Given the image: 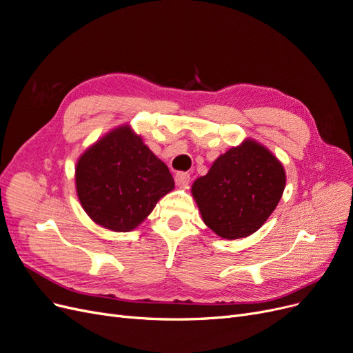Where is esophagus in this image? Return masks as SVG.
<instances>
[{"label": "esophagus", "instance_id": "34e87169", "mask_svg": "<svg viewBox=\"0 0 353 353\" xmlns=\"http://www.w3.org/2000/svg\"><path fill=\"white\" fill-rule=\"evenodd\" d=\"M175 183H176V185H187L188 183H190V174H187V172H178L176 175H175Z\"/></svg>", "mask_w": 353, "mask_h": 353}]
</instances>
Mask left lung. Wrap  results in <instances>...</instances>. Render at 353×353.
<instances>
[{
    "label": "left lung",
    "instance_id": "1",
    "mask_svg": "<svg viewBox=\"0 0 353 353\" xmlns=\"http://www.w3.org/2000/svg\"><path fill=\"white\" fill-rule=\"evenodd\" d=\"M284 187L283 165L263 145L248 140L219 156L191 191L206 225L222 239L236 240L263 225Z\"/></svg>",
    "mask_w": 353,
    "mask_h": 353
}]
</instances>
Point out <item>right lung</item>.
<instances>
[{
	"mask_svg": "<svg viewBox=\"0 0 353 353\" xmlns=\"http://www.w3.org/2000/svg\"><path fill=\"white\" fill-rule=\"evenodd\" d=\"M175 187L168 166L130 126H121L85 152L77 165L82 208L99 225L126 232L150 215Z\"/></svg>",
	"mask_w": 353,
	"mask_h": 353,
	"instance_id": "obj_1",
	"label": "right lung"
}]
</instances>
